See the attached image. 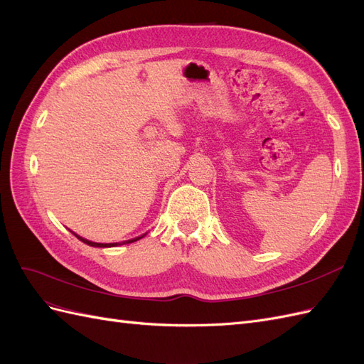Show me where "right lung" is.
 Masks as SVG:
<instances>
[{
    "label": "right lung",
    "instance_id": "obj_1",
    "mask_svg": "<svg viewBox=\"0 0 364 364\" xmlns=\"http://www.w3.org/2000/svg\"><path fill=\"white\" fill-rule=\"evenodd\" d=\"M75 234V232H74ZM75 237L77 239H80L81 242H85L86 245H90V246H97V248H107V246H116L118 243H95V242H90V240H86V239H83V237H80V236H77L75 234ZM144 236H140V237H136V239H132V240H128L127 243H132V242H136V240H139V239H142ZM125 243V242H124Z\"/></svg>",
    "mask_w": 364,
    "mask_h": 364
}]
</instances>
